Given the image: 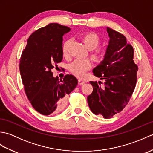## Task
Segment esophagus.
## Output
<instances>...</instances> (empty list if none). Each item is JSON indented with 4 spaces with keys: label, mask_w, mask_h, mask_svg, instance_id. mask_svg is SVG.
<instances>
[{
    "label": "esophagus",
    "mask_w": 153,
    "mask_h": 153,
    "mask_svg": "<svg viewBox=\"0 0 153 153\" xmlns=\"http://www.w3.org/2000/svg\"><path fill=\"white\" fill-rule=\"evenodd\" d=\"M85 83V82L83 80H81V79H79L78 80V84L79 85H83V84Z\"/></svg>",
    "instance_id": "34e87169"
}]
</instances>
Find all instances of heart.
I'll return each mask as SVG.
<instances>
[{"label": "heart", "mask_w": 153, "mask_h": 153, "mask_svg": "<svg viewBox=\"0 0 153 153\" xmlns=\"http://www.w3.org/2000/svg\"><path fill=\"white\" fill-rule=\"evenodd\" d=\"M82 40L85 47L89 50L91 51V57L94 60L97 62H101L105 60L106 56V51L102 48L95 49L100 44V39L98 35L94 33H87L82 36ZM70 42V39L66 41L62 46V54L64 57H67L68 55V47ZM94 49L95 50H94ZM92 64V61L89 58L76 59L71 63L69 70L75 76L81 78L85 76L87 71L91 68Z\"/></svg>", "instance_id": "heart-1"}]
</instances>
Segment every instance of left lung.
<instances>
[{
	"instance_id": "left-lung-1",
	"label": "left lung",
	"mask_w": 153,
	"mask_h": 153,
	"mask_svg": "<svg viewBox=\"0 0 153 153\" xmlns=\"http://www.w3.org/2000/svg\"><path fill=\"white\" fill-rule=\"evenodd\" d=\"M110 41L105 60L94 68L95 76L103 82H90L93 92L87 102L95 115L110 118L125 108L137 82L138 66L134 63V48L124 35L106 27Z\"/></svg>"
}]
</instances>
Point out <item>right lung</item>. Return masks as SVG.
<instances>
[{
    "instance_id": "1",
    "label": "right lung",
    "mask_w": 153,
    "mask_h": 153,
    "mask_svg": "<svg viewBox=\"0 0 153 153\" xmlns=\"http://www.w3.org/2000/svg\"><path fill=\"white\" fill-rule=\"evenodd\" d=\"M70 31L56 23L39 29L29 37L20 58L19 70L25 94L34 109L45 116L62 110L68 95L77 85L73 75L59 79L52 72L62 60V37Z\"/></svg>"
}]
</instances>
